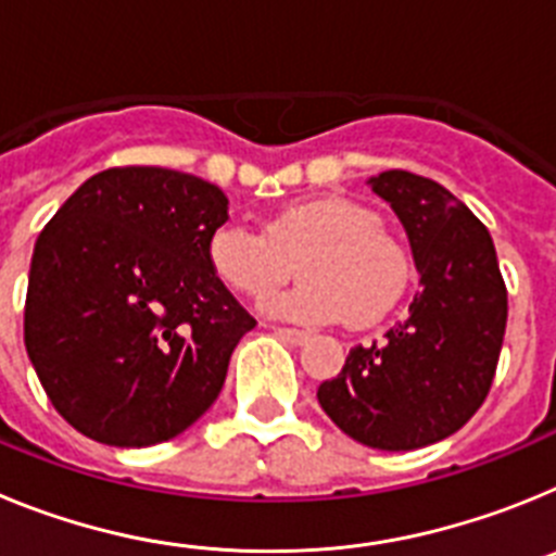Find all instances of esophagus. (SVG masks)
<instances>
[{"label":"esophagus","mask_w":556,"mask_h":556,"mask_svg":"<svg viewBox=\"0 0 556 556\" xmlns=\"http://www.w3.org/2000/svg\"><path fill=\"white\" fill-rule=\"evenodd\" d=\"M273 331L281 339H287L289 345H306L308 339H312V333L308 331H298V328H287V326H275Z\"/></svg>","instance_id":"esophagus-1"}]
</instances>
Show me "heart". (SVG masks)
Listing matches in <instances>:
<instances>
[{
	"label": "heart",
	"instance_id": "b5f03b06",
	"mask_svg": "<svg viewBox=\"0 0 556 556\" xmlns=\"http://www.w3.org/2000/svg\"><path fill=\"white\" fill-rule=\"evenodd\" d=\"M208 267L236 294L262 301L281 287L292 262L303 281L264 303L269 314L298 323L367 326L404 294L409 253L378 214L348 198L292 203L253 230L223 223L208 236Z\"/></svg>",
	"mask_w": 556,
	"mask_h": 556
}]
</instances>
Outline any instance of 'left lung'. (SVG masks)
Returning a JSON list of instances; mask_svg holds the SVG:
<instances>
[{"mask_svg":"<svg viewBox=\"0 0 556 556\" xmlns=\"http://www.w3.org/2000/svg\"><path fill=\"white\" fill-rule=\"evenodd\" d=\"M404 223L420 289L381 342L356 345L317 401L339 429L378 451L445 440L476 415L498 367L507 287L493 239L445 186L404 169L370 178Z\"/></svg>","mask_w":556,"mask_h":556,"instance_id":"8db88e82","label":"left lung"}]
</instances>
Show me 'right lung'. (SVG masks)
Listing matches in <instances>:
<instances>
[{
	"mask_svg": "<svg viewBox=\"0 0 556 556\" xmlns=\"http://www.w3.org/2000/svg\"><path fill=\"white\" fill-rule=\"evenodd\" d=\"M228 223L219 186L161 166L88 178L43 225L24 345L58 415L119 448L164 443L205 415L255 320L208 267Z\"/></svg>",
	"mask_w": 556,
	"mask_h": 556,
	"instance_id": "obj_1",
	"label": "right lung"
}]
</instances>
